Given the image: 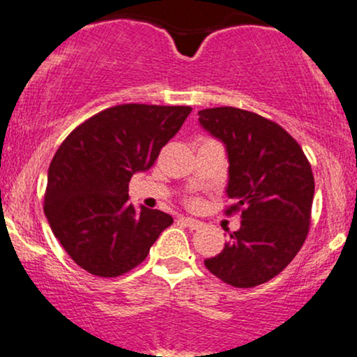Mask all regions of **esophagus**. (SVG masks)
Returning <instances> with one entry per match:
<instances>
[{"instance_id":"esophagus-1","label":"esophagus","mask_w":357,"mask_h":357,"mask_svg":"<svg viewBox=\"0 0 357 357\" xmlns=\"http://www.w3.org/2000/svg\"><path fill=\"white\" fill-rule=\"evenodd\" d=\"M180 221L185 224V226L189 227V229H199V227L204 226V224L200 222V221H197V219H192V218H182V219H180Z\"/></svg>"}]
</instances>
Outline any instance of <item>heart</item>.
Listing matches in <instances>:
<instances>
[{"mask_svg": "<svg viewBox=\"0 0 357 357\" xmlns=\"http://www.w3.org/2000/svg\"><path fill=\"white\" fill-rule=\"evenodd\" d=\"M189 204H190L192 207H195V206H199V200H197V199H190Z\"/></svg>", "mask_w": 357, "mask_h": 357, "instance_id": "heart-1", "label": "heart"}]
</instances>
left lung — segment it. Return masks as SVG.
Here are the masks:
<instances>
[{"instance_id":"1","label":"left lung","mask_w":357,"mask_h":357,"mask_svg":"<svg viewBox=\"0 0 357 357\" xmlns=\"http://www.w3.org/2000/svg\"><path fill=\"white\" fill-rule=\"evenodd\" d=\"M199 121L227 150L232 204L224 212H241V227L204 265L231 287H258L282 273L305 243L315 189L310 163L294 136L251 111L209 107Z\"/></svg>"}]
</instances>
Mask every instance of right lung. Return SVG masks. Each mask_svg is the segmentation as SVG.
I'll list each match as a JSON object with an SVG mask.
<instances>
[{
	"instance_id": "right-lung-1",
	"label": "right lung",
	"mask_w": 357,
	"mask_h": 357,
	"mask_svg": "<svg viewBox=\"0 0 357 357\" xmlns=\"http://www.w3.org/2000/svg\"><path fill=\"white\" fill-rule=\"evenodd\" d=\"M190 106L119 104L70 131L49 167L43 212L63 250L87 273L114 278L131 271L174 219L136 212L128 185L153 167L178 133Z\"/></svg>"
}]
</instances>
